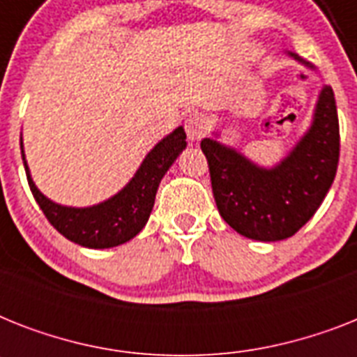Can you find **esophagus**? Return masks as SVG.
I'll return each mask as SVG.
<instances>
[{
  "label": "esophagus",
  "mask_w": 357,
  "mask_h": 357,
  "mask_svg": "<svg viewBox=\"0 0 357 357\" xmlns=\"http://www.w3.org/2000/svg\"><path fill=\"white\" fill-rule=\"evenodd\" d=\"M207 126H209V123H207L206 114H202V113L189 114V119L185 120L187 139H189L190 142H196V140H200L202 137H206Z\"/></svg>",
  "instance_id": "esophagus-1"
}]
</instances>
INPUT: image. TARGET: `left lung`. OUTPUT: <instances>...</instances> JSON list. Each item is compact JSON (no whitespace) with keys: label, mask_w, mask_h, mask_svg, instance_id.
Returning a JSON list of instances; mask_svg holds the SVG:
<instances>
[{"label":"left lung","mask_w":357,"mask_h":357,"mask_svg":"<svg viewBox=\"0 0 357 357\" xmlns=\"http://www.w3.org/2000/svg\"><path fill=\"white\" fill-rule=\"evenodd\" d=\"M289 57L310 70L296 53ZM215 137L202 140L218 213L237 234L274 243L293 237L326 198L339 162V120L330 85L322 86L310 129L271 168L259 167Z\"/></svg>","instance_id":"1"}]
</instances>
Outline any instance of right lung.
Here are the masks:
<instances>
[{"label":"right lung","mask_w":357,"mask_h":357,"mask_svg":"<svg viewBox=\"0 0 357 357\" xmlns=\"http://www.w3.org/2000/svg\"><path fill=\"white\" fill-rule=\"evenodd\" d=\"M185 139L187 135L181 126L174 129L172 133L159 140L148 151L144 161L140 162L139 170L122 190L107 200L89 207L61 206L42 195L31 178L22 140L20 146H22V159H24L31 192L50 224L72 243L85 248L102 250L128 243L142 231L153 209V202L162 176L185 150L187 146Z\"/></svg>","instance_id":"1"}]
</instances>
